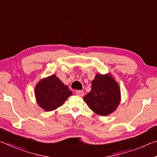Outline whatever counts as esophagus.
Returning <instances> with one entry per match:
<instances>
[{"mask_svg":"<svg viewBox=\"0 0 157 157\" xmlns=\"http://www.w3.org/2000/svg\"><path fill=\"white\" fill-rule=\"evenodd\" d=\"M75 94H76V95L79 96H84V92L82 91H81V90L76 91Z\"/></svg>","mask_w":157,"mask_h":157,"instance_id":"obj_1","label":"esophagus"}]
</instances>
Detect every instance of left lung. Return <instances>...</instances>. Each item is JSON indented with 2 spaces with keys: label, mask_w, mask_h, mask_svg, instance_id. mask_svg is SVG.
I'll return each mask as SVG.
<instances>
[{
  "label": "left lung",
  "mask_w": 157,
  "mask_h": 157,
  "mask_svg": "<svg viewBox=\"0 0 157 157\" xmlns=\"http://www.w3.org/2000/svg\"><path fill=\"white\" fill-rule=\"evenodd\" d=\"M83 99L96 114L107 116L113 113L120 103V89L110 74H96L91 82V91Z\"/></svg>",
  "instance_id": "obj_1"
}]
</instances>
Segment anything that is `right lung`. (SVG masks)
I'll return each instance as SVG.
<instances>
[{"instance_id": "right-lung-1", "label": "right lung", "mask_w": 157, "mask_h": 157, "mask_svg": "<svg viewBox=\"0 0 157 157\" xmlns=\"http://www.w3.org/2000/svg\"><path fill=\"white\" fill-rule=\"evenodd\" d=\"M34 92L38 105L45 111L56 110L73 94L56 75L39 81Z\"/></svg>"}]
</instances>
